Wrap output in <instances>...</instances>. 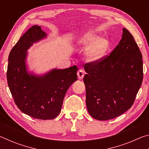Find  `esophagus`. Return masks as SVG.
<instances>
[{
  "label": "esophagus",
  "mask_w": 149,
  "mask_h": 149,
  "mask_svg": "<svg viewBox=\"0 0 149 149\" xmlns=\"http://www.w3.org/2000/svg\"><path fill=\"white\" fill-rule=\"evenodd\" d=\"M79 79H82L84 77V72L82 70H79L77 73Z\"/></svg>",
  "instance_id": "obj_1"
}]
</instances>
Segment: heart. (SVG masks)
Listing matches in <instances>:
<instances>
[{
	"label": "heart",
	"mask_w": 149,
	"mask_h": 149,
	"mask_svg": "<svg viewBox=\"0 0 149 149\" xmlns=\"http://www.w3.org/2000/svg\"><path fill=\"white\" fill-rule=\"evenodd\" d=\"M109 41L96 35H85L74 42L75 49H85V59L89 63H97L105 56L109 48Z\"/></svg>",
	"instance_id": "heart-1"
}]
</instances>
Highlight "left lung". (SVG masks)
<instances>
[{
	"label": "left lung",
	"instance_id": "obj_1",
	"mask_svg": "<svg viewBox=\"0 0 149 149\" xmlns=\"http://www.w3.org/2000/svg\"><path fill=\"white\" fill-rule=\"evenodd\" d=\"M84 78L90 115L105 121L132 107L142 84V54L132 35L123 28L122 39L109 56L87 63Z\"/></svg>",
	"mask_w": 149,
	"mask_h": 149
}]
</instances>
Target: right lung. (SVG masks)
Segmentation results:
<instances>
[{
  "instance_id": "right-lung-1",
  "label": "right lung",
  "mask_w": 149,
  "mask_h": 149,
  "mask_svg": "<svg viewBox=\"0 0 149 149\" xmlns=\"http://www.w3.org/2000/svg\"><path fill=\"white\" fill-rule=\"evenodd\" d=\"M47 37L35 25L20 37L8 56L7 81L15 103L24 114L40 120H52L60 114L64 96L77 81L76 65L54 68L38 75L29 72L27 51L33 43Z\"/></svg>"
}]
</instances>
